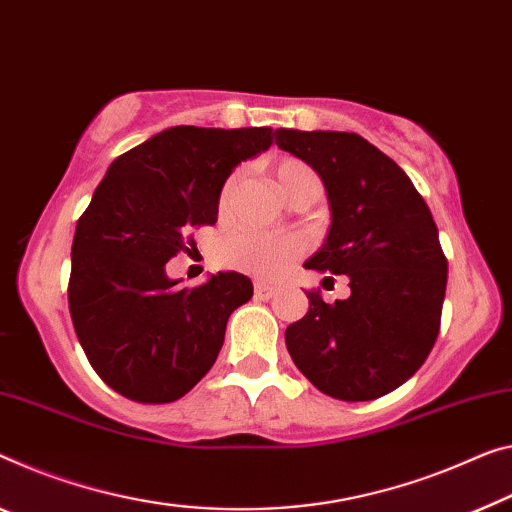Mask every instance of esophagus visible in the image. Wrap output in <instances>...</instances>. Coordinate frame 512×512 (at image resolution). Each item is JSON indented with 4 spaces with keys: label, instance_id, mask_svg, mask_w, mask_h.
Listing matches in <instances>:
<instances>
[{
    "label": "esophagus",
    "instance_id": "1",
    "mask_svg": "<svg viewBox=\"0 0 512 512\" xmlns=\"http://www.w3.org/2000/svg\"><path fill=\"white\" fill-rule=\"evenodd\" d=\"M274 293H277V286H270V283H265V281L254 283V295L258 297V300H270Z\"/></svg>",
    "mask_w": 512,
    "mask_h": 512
}]
</instances>
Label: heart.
Instances as JSON below:
<instances>
[{
    "instance_id": "obj_1",
    "label": "heart",
    "mask_w": 512,
    "mask_h": 512,
    "mask_svg": "<svg viewBox=\"0 0 512 512\" xmlns=\"http://www.w3.org/2000/svg\"><path fill=\"white\" fill-rule=\"evenodd\" d=\"M313 174L300 160H283L277 167V180L281 192L293 183L295 178ZM235 183V176L229 178L222 201L229 196L231 187ZM306 249V240L297 233H267V231H254L242 229L235 231L229 240L224 242L222 256L226 265L238 267L258 277H277V274L286 272L293 265L295 258H300Z\"/></svg>"
}]
</instances>
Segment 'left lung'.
<instances>
[{
  "label": "left lung",
  "mask_w": 512,
  "mask_h": 512,
  "mask_svg": "<svg viewBox=\"0 0 512 512\" xmlns=\"http://www.w3.org/2000/svg\"><path fill=\"white\" fill-rule=\"evenodd\" d=\"M277 146L318 171L332 210L325 245L304 267L350 279L348 300L306 293L309 311L288 325L286 348L327 396H387L439 334L448 265L435 219L405 171L357 132L281 128Z\"/></svg>",
  "instance_id": "obj_1"
}]
</instances>
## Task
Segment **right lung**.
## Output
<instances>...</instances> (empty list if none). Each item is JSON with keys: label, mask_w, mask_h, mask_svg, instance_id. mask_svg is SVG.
Instances as JSON below:
<instances>
[{"label": "right lung", "mask_w": 512, "mask_h": 512, "mask_svg": "<svg viewBox=\"0 0 512 512\" xmlns=\"http://www.w3.org/2000/svg\"><path fill=\"white\" fill-rule=\"evenodd\" d=\"M274 135L176 125L109 164L77 219L68 309L93 371L121 396L174 403L215 364L229 316L254 295L251 281L217 272L178 288L164 265L190 254V231L217 222L226 178Z\"/></svg>", "instance_id": "obj_1"}]
</instances>
